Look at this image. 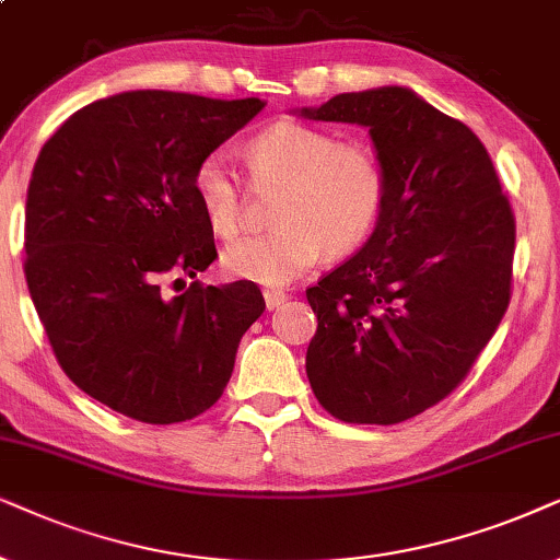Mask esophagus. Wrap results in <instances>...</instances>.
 I'll use <instances>...</instances> for the list:
<instances>
[{
    "label": "esophagus",
    "mask_w": 560,
    "mask_h": 560,
    "mask_svg": "<svg viewBox=\"0 0 560 560\" xmlns=\"http://www.w3.org/2000/svg\"><path fill=\"white\" fill-rule=\"evenodd\" d=\"M264 300H266V307L268 310H279L281 304L289 300V294L287 292H279V289H266Z\"/></svg>",
    "instance_id": "obj_1"
}]
</instances>
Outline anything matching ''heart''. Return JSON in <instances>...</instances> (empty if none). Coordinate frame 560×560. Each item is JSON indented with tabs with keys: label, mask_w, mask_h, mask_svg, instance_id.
<instances>
[{
	"label": "heart",
	"mask_w": 560,
	"mask_h": 560,
	"mask_svg": "<svg viewBox=\"0 0 560 560\" xmlns=\"http://www.w3.org/2000/svg\"><path fill=\"white\" fill-rule=\"evenodd\" d=\"M253 184H276L273 230L245 237L222 253L230 276L264 287H284L330 256L366 245L384 218L389 178L369 145L340 143L332 132L302 122H276L245 145ZM191 189L214 235L235 237L243 228V194L222 153L194 166Z\"/></svg>",
	"instance_id": "heart-1"
}]
</instances>
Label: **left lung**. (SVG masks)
<instances>
[{
	"label": "left lung",
	"instance_id": "obj_1",
	"mask_svg": "<svg viewBox=\"0 0 560 560\" xmlns=\"http://www.w3.org/2000/svg\"><path fill=\"white\" fill-rule=\"evenodd\" d=\"M300 115L369 128L389 178L371 241L307 289L312 392L342 422H405L464 382L502 323L510 199L481 140L412 89L338 94Z\"/></svg>",
	"mask_w": 560,
	"mask_h": 560
}]
</instances>
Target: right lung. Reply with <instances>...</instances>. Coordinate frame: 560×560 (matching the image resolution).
Wrapping results in <instances>:
<instances>
[{"label":"right lung","instance_id":"right-lung-1","mask_svg":"<svg viewBox=\"0 0 560 560\" xmlns=\"http://www.w3.org/2000/svg\"><path fill=\"white\" fill-rule=\"evenodd\" d=\"M260 109L256 96L122 92L73 112L37 155L25 205L30 296L66 376L119 415L148 424L202 415L264 315L253 281L163 292L166 279H194L218 258L194 166Z\"/></svg>","mask_w":560,"mask_h":560}]
</instances>
